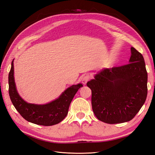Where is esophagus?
Returning <instances> with one entry per match:
<instances>
[{"mask_svg":"<svg viewBox=\"0 0 155 155\" xmlns=\"http://www.w3.org/2000/svg\"><path fill=\"white\" fill-rule=\"evenodd\" d=\"M89 79H90V77H89V76H85L83 79H82V83L83 84V85H86L87 83L89 81Z\"/></svg>","mask_w":155,"mask_h":155,"instance_id":"esophagus-1","label":"esophagus"}]
</instances>
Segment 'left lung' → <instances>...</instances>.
I'll return each mask as SVG.
<instances>
[{"label": "left lung", "mask_w": 155, "mask_h": 155, "mask_svg": "<svg viewBox=\"0 0 155 155\" xmlns=\"http://www.w3.org/2000/svg\"><path fill=\"white\" fill-rule=\"evenodd\" d=\"M129 63L105 68L87 85L92 91L96 118L107 124L127 122L141 109L147 95V72L141 53L131 47Z\"/></svg>", "instance_id": "1"}]
</instances>
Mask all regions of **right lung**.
<instances>
[{
	"label": "right lung",
	"instance_id": "right-lung-1",
	"mask_svg": "<svg viewBox=\"0 0 155 155\" xmlns=\"http://www.w3.org/2000/svg\"><path fill=\"white\" fill-rule=\"evenodd\" d=\"M13 62L8 76L9 95L16 110L23 118L37 125L51 126L61 122L67 116L69 106L81 84L68 88L59 98L46 105L28 104L18 94L13 77Z\"/></svg>",
	"mask_w": 155,
	"mask_h": 155
}]
</instances>
